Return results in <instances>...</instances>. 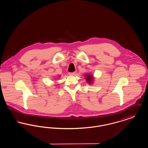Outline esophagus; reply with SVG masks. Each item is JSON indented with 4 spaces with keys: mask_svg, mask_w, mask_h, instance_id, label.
<instances>
[{
    "mask_svg": "<svg viewBox=\"0 0 148 148\" xmlns=\"http://www.w3.org/2000/svg\"><path fill=\"white\" fill-rule=\"evenodd\" d=\"M69 74L70 75H75L76 74V72H73V73H69Z\"/></svg>",
    "mask_w": 148,
    "mask_h": 148,
    "instance_id": "1",
    "label": "esophagus"
}]
</instances>
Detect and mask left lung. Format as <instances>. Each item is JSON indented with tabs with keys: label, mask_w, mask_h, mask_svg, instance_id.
<instances>
[{
	"label": "left lung",
	"mask_w": 148,
	"mask_h": 148,
	"mask_svg": "<svg viewBox=\"0 0 148 148\" xmlns=\"http://www.w3.org/2000/svg\"><path fill=\"white\" fill-rule=\"evenodd\" d=\"M84 77H85V79H86V82L89 84H91L92 83L94 82V77H92V75L86 74V75H85Z\"/></svg>",
	"instance_id": "8db88e82"
}]
</instances>
